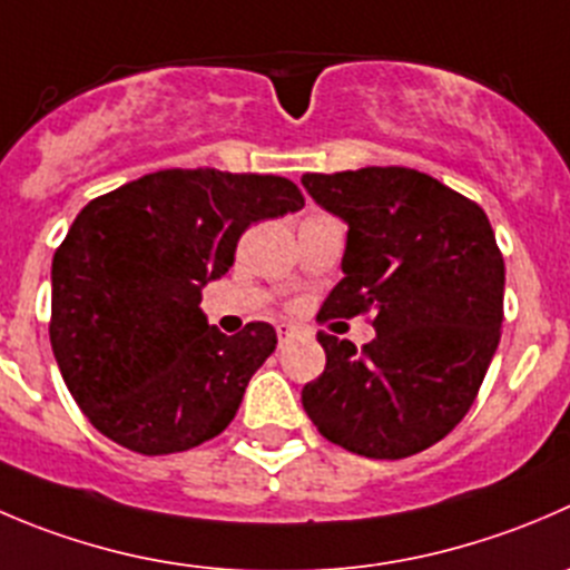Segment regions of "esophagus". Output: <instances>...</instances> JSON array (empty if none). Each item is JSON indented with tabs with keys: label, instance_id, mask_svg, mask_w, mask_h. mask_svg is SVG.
<instances>
[{
	"label": "esophagus",
	"instance_id": "1",
	"mask_svg": "<svg viewBox=\"0 0 570 570\" xmlns=\"http://www.w3.org/2000/svg\"><path fill=\"white\" fill-rule=\"evenodd\" d=\"M275 331H278V340H281V345H284V342L289 340V336H295V325H289V323H281L278 328H275Z\"/></svg>",
	"mask_w": 570,
	"mask_h": 570
}]
</instances>
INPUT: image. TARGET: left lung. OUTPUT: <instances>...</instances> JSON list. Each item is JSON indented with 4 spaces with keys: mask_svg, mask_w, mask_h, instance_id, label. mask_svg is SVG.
<instances>
[{
    "mask_svg": "<svg viewBox=\"0 0 570 570\" xmlns=\"http://www.w3.org/2000/svg\"><path fill=\"white\" fill-rule=\"evenodd\" d=\"M347 225L342 273L317 320L373 312L362 351L317 334L325 370L301 401L320 434L370 460H403L468 414L504 320V258L476 203L406 167L301 178Z\"/></svg>",
    "mask_w": 570,
    "mask_h": 570,
    "instance_id": "8db88e82",
    "label": "left lung"
}]
</instances>
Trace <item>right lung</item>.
Segmentation results:
<instances>
[{
  "label": "right lung",
  "mask_w": 570,
  "mask_h": 570,
  "mask_svg": "<svg viewBox=\"0 0 570 570\" xmlns=\"http://www.w3.org/2000/svg\"><path fill=\"white\" fill-rule=\"evenodd\" d=\"M301 208L278 175L161 169L77 214L52 258L49 340L97 432L147 456L225 432L278 336L269 323L225 336L200 292L253 223Z\"/></svg>",
  "instance_id": "right-lung-1"
}]
</instances>
